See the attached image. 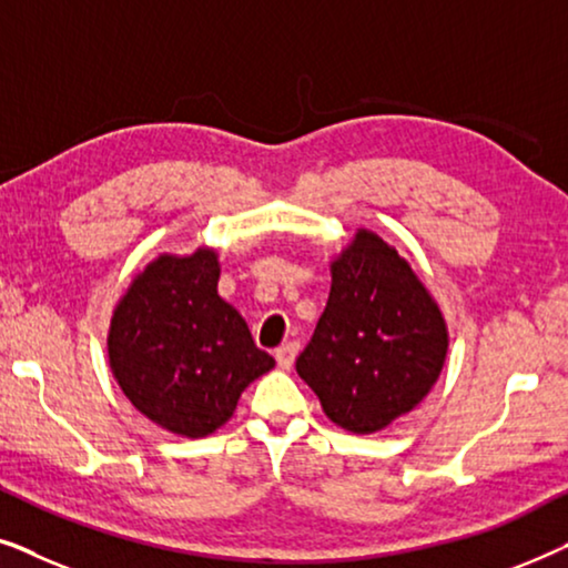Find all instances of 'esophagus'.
<instances>
[{
    "mask_svg": "<svg viewBox=\"0 0 568 568\" xmlns=\"http://www.w3.org/2000/svg\"><path fill=\"white\" fill-rule=\"evenodd\" d=\"M297 352H300V344H294V341H290V344H282L276 348V364L282 369H292V364H294V356H297Z\"/></svg>",
    "mask_w": 568,
    "mask_h": 568,
    "instance_id": "34e87169",
    "label": "esophagus"
}]
</instances>
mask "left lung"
I'll list each match as a JSON object with an SVG mask.
<instances>
[{"label":"left lung","mask_w":568,"mask_h":568,"mask_svg":"<svg viewBox=\"0 0 568 568\" xmlns=\"http://www.w3.org/2000/svg\"><path fill=\"white\" fill-rule=\"evenodd\" d=\"M331 294L297 375L341 429L372 434L414 410L437 383L447 323L398 251L359 230L331 263Z\"/></svg>","instance_id":"8db88e82"}]
</instances>
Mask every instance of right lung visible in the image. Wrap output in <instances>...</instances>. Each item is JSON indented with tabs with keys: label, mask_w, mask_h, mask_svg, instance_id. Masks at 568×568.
I'll use <instances>...</instances> for the list:
<instances>
[{
	"label": "right lung",
	"mask_w": 568,
	"mask_h": 568,
	"mask_svg": "<svg viewBox=\"0 0 568 568\" xmlns=\"http://www.w3.org/2000/svg\"><path fill=\"white\" fill-rule=\"evenodd\" d=\"M216 282L212 247L162 253L131 282L108 333L113 377L131 406L191 439L230 422L245 387L276 364Z\"/></svg>",
	"instance_id": "1"
}]
</instances>
